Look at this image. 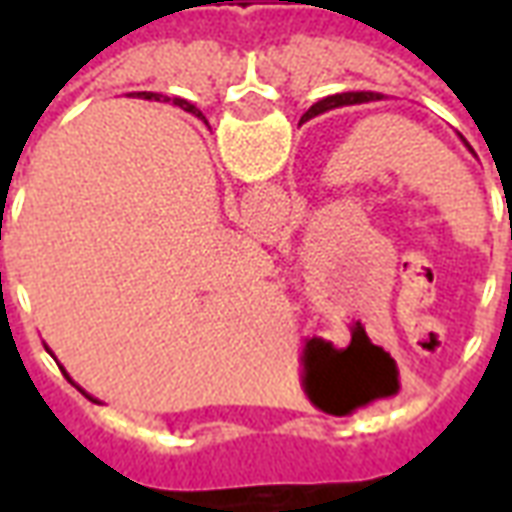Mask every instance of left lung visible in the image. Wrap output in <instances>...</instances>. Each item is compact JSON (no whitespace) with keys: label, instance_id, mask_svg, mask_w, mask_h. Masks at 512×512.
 Wrapping results in <instances>:
<instances>
[{"label":"left lung","instance_id":"left-lung-1","mask_svg":"<svg viewBox=\"0 0 512 512\" xmlns=\"http://www.w3.org/2000/svg\"><path fill=\"white\" fill-rule=\"evenodd\" d=\"M370 101H381V93H337L329 95V98H323L315 106H310L301 120H310L315 115H323V112H329V109H337V106H351V104H370Z\"/></svg>","mask_w":512,"mask_h":512}]
</instances>
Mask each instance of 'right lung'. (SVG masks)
I'll return each mask as SVG.
<instances>
[{
    "label": "right lung",
    "mask_w": 512,
    "mask_h": 512,
    "mask_svg": "<svg viewBox=\"0 0 512 512\" xmlns=\"http://www.w3.org/2000/svg\"><path fill=\"white\" fill-rule=\"evenodd\" d=\"M178 104H180V106H183V109H186V112H191V115H197V117H200V115H202L200 109H194V106H191V104H186V101H178Z\"/></svg>",
    "instance_id": "add662e5"
}]
</instances>
